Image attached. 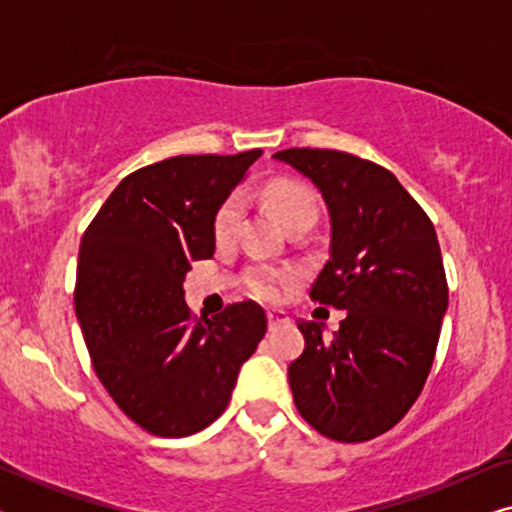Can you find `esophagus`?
<instances>
[{"label": "esophagus", "instance_id": "obj_1", "mask_svg": "<svg viewBox=\"0 0 512 512\" xmlns=\"http://www.w3.org/2000/svg\"><path fill=\"white\" fill-rule=\"evenodd\" d=\"M286 321H289V314H286L284 310H270V312H268V324H270V328H275V326H279V324H286Z\"/></svg>", "mask_w": 512, "mask_h": 512}]
</instances>
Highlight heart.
I'll return each instance as SVG.
<instances>
[{
  "mask_svg": "<svg viewBox=\"0 0 512 512\" xmlns=\"http://www.w3.org/2000/svg\"><path fill=\"white\" fill-rule=\"evenodd\" d=\"M265 205L272 212V216L282 223V226L289 230L298 223L305 221H314L317 216V202L310 195V191H305L300 184H293V181H272V184L265 188L263 193ZM244 209V198L242 193H230L226 200L221 202L219 209L214 214V237L216 240H228L230 235L235 233L237 223H240ZM291 275L286 272H277L270 268H258L251 272L249 284L254 289L256 296H261L265 300H275L279 293H282L284 284L289 282Z\"/></svg>",
  "mask_w": 512,
  "mask_h": 512,
  "instance_id": "1",
  "label": "heart"
}]
</instances>
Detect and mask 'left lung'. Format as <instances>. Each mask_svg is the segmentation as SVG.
I'll return each mask as SVG.
<instances>
[{
	"label": "left lung",
	"mask_w": 512,
	"mask_h": 512,
	"mask_svg": "<svg viewBox=\"0 0 512 512\" xmlns=\"http://www.w3.org/2000/svg\"><path fill=\"white\" fill-rule=\"evenodd\" d=\"M319 188L331 216L328 261L310 298L345 310L328 340L300 321L305 352L289 366L293 401L321 436L363 443L401 422L422 394L447 310L436 228L384 167L352 153L272 156Z\"/></svg>",
	"instance_id": "left-lung-1"
}]
</instances>
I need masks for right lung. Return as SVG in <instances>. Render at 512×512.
<instances>
[{
  "mask_svg": "<svg viewBox=\"0 0 512 512\" xmlns=\"http://www.w3.org/2000/svg\"><path fill=\"white\" fill-rule=\"evenodd\" d=\"M261 151L177 156L114 188L79 249L74 307L93 368L144 431L184 438L226 410L268 319L254 300L195 319L193 261L214 256V214Z\"/></svg>",
  "mask_w": 512,
  "mask_h": 512,
  "instance_id": "obj_1",
  "label": "right lung"
}]
</instances>
